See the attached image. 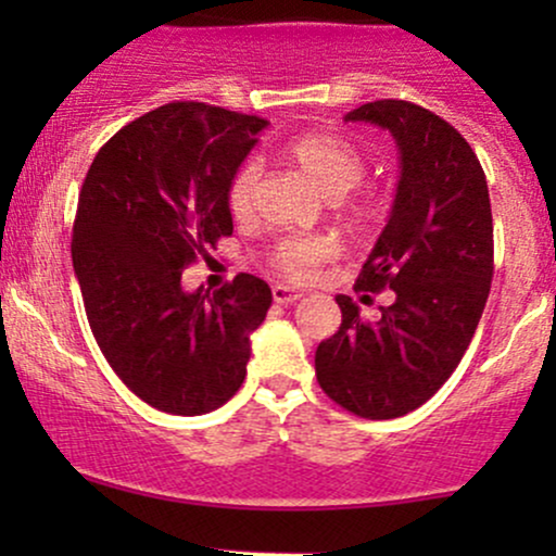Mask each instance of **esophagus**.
<instances>
[{"label": "esophagus", "mask_w": 556, "mask_h": 556, "mask_svg": "<svg viewBox=\"0 0 556 556\" xmlns=\"http://www.w3.org/2000/svg\"><path fill=\"white\" fill-rule=\"evenodd\" d=\"M271 298H274V303L290 305V303H295V300L303 298V292L295 290V287H287V285H274V287H271Z\"/></svg>", "instance_id": "34e87169"}]
</instances>
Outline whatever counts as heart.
Returning <instances> with one entry per match:
<instances>
[{
    "mask_svg": "<svg viewBox=\"0 0 556 556\" xmlns=\"http://www.w3.org/2000/svg\"><path fill=\"white\" fill-rule=\"evenodd\" d=\"M287 159L334 198L337 208L353 225H368L381 212V198L371 188H358L366 175V156L358 146L329 132H305L287 143ZM258 188V164L245 162L227 185V206L232 216L253 212ZM337 256V245L324 235H285L271 248V269L285 279L305 282L318 266Z\"/></svg>",
    "mask_w": 556,
    "mask_h": 556,
    "instance_id": "1",
    "label": "heart"
}]
</instances>
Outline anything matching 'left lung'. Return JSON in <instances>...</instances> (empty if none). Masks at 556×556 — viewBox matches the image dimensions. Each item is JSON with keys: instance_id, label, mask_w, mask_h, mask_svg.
Returning a JSON list of instances; mask_svg holds the SVG:
<instances>
[{"instance_id": "left-lung-1", "label": "left lung", "mask_w": 556, "mask_h": 556, "mask_svg": "<svg viewBox=\"0 0 556 556\" xmlns=\"http://www.w3.org/2000/svg\"><path fill=\"white\" fill-rule=\"evenodd\" d=\"M348 119L400 146L392 214L355 282L392 290L394 303L363 321L358 303L337 295L342 324L318 344L316 379L344 410L387 420L431 400L463 361L494 277V225L481 162L446 119L402 99L368 101Z\"/></svg>"}]
</instances>
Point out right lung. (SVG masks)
Masks as SVG:
<instances>
[{"mask_svg":"<svg viewBox=\"0 0 556 556\" xmlns=\"http://www.w3.org/2000/svg\"><path fill=\"white\" fill-rule=\"evenodd\" d=\"M269 125L201 101H172L106 140L73 225L88 324L123 384L172 416H203L242 387L271 290L238 274L214 295L182 271L232 235L227 185Z\"/></svg>","mask_w":556,"mask_h":556,"instance_id":"1","label":"right lung"}]
</instances>
